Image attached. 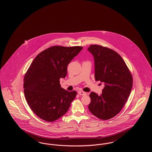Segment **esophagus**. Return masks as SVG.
I'll use <instances>...</instances> for the list:
<instances>
[{
    "mask_svg": "<svg viewBox=\"0 0 152 152\" xmlns=\"http://www.w3.org/2000/svg\"><path fill=\"white\" fill-rule=\"evenodd\" d=\"M78 94H79L80 95H81V96H85V95L87 94L86 92H83V91H79V92H78Z\"/></svg>",
    "mask_w": 152,
    "mask_h": 152,
    "instance_id": "obj_1",
    "label": "esophagus"
}]
</instances>
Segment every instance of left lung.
Masks as SVG:
<instances>
[{
	"label": "left lung",
	"mask_w": 152,
	"mask_h": 152,
	"mask_svg": "<svg viewBox=\"0 0 152 152\" xmlns=\"http://www.w3.org/2000/svg\"><path fill=\"white\" fill-rule=\"evenodd\" d=\"M88 51L94 58V77L105 86L102 94L92 92L89 111L101 120H109L122 109L130 95L133 79L123 58L111 49L91 45Z\"/></svg>",
	"instance_id": "obj_1"
}]
</instances>
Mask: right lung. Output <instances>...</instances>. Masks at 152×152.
<instances>
[{"instance_id":"obj_1","label":"right lung","mask_w":152,"mask_h":152,"mask_svg":"<svg viewBox=\"0 0 152 152\" xmlns=\"http://www.w3.org/2000/svg\"><path fill=\"white\" fill-rule=\"evenodd\" d=\"M82 47L53 46L36 56L24 78V93L31 110L43 120L52 122L66 113L77 92L61 87L67 66Z\"/></svg>"}]
</instances>
